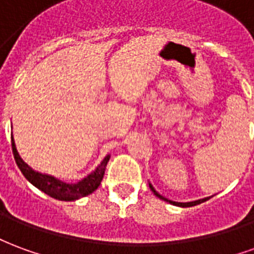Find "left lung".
<instances>
[{"instance_id":"left-lung-1","label":"left lung","mask_w":254,"mask_h":254,"mask_svg":"<svg viewBox=\"0 0 254 254\" xmlns=\"http://www.w3.org/2000/svg\"><path fill=\"white\" fill-rule=\"evenodd\" d=\"M149 188H151V190L154 191L155 196L159 197L160 200H165V201L170 202V204H173V205H178V207H193V205H197V204H201V202L207 201V200H208V197H207V198H201V200H196V201H190V202H177V201H171V200H169V198H166V197L160 196L159 193H158V191L155 190L154 187H152L151 184H149Z\"/></svg>"}]
</instances>
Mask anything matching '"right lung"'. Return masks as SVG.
<instances>
[{
    "label": "right lung",
    "instance_id": "add662e5",
    "mask_svg": "<svg viewBox=\"0 0 254 254\" xmlns=\"http://www.w3.org/2000/svg\"><path fill=\"white\" fill-rule=\"evenodd\" d=\"M12 151H13L14 160H16L17 166H19L20 171L23 173V176L34 187L38 188L39 190L45 191L46 194H49L53 198L63 200V201H73V200H77L80 197L88 196L92 191L96 190L102 180H103L106 166H107V162L110 159V155H107L105 159L102 160V163L89 176L83 178L77 184H66V182L60 181V180L52 176L41 174L38 171L32 170L30 166L20 158L19 152L16 149V145H14L13 136H12Z\"/></svg>",
    "mask_w": 254,
    "mask_h": 254
}]
</instances>
